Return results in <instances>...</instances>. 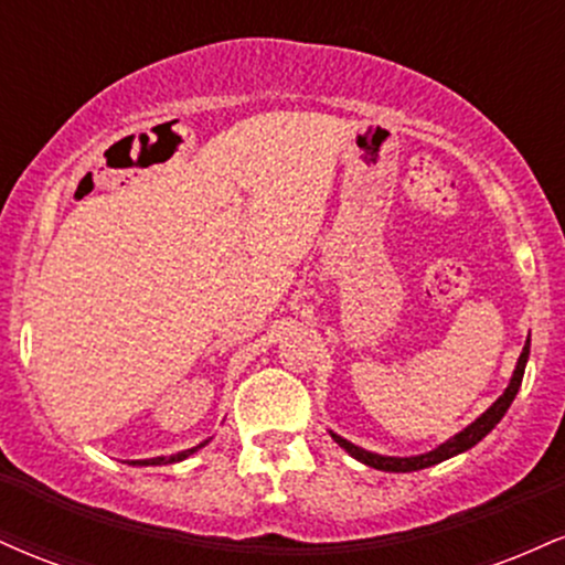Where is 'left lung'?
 I'll use <instances>...</instances> for the list:
<instances>
[{
  "instance_id": "1",
  "label": "left lung",
  "mask_w": 565,
  "mask_h": 565,
  "mask_svg": "<svg viewBox=\"0 0 565 565\" xmlns=\"http://www.w3.org/2000/svg\"><path fill=\"white\" fill-rule=\"evenodd\" d=\"M529 350H531V334H529L526 345H523L521 359H518L515 372H512V380H510L508 391L499 395L494 404L486 408V412L481 414V417L476 419V423H470L468 427H465L462 433H457V436L446 440V444H440L438 449H433V451H427V454H417V457H382V454L366 451V449H361V446L350 444V440H345L342 436H337V433H332V430H329V436H332V438L337 440V444H340L342 449H345V451L350 454V457H355V459H359V462H364V465H369V468H374V470H385V472H414V470L433 468V465L444 462V459L457 457V454L472 449V446H476L478 440H483L486 436H489L491 430H494L499 419L504 417V412H508L512 401H515L518 387H521V382H523V372H526Z\"/></svg>"
}]
</instances>
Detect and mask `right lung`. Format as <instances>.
<instances>
[{
  "label": "right lung",
  "mask_w": 565,
  "mask_h": 565,
  "mask_svg": "<svg viewBox=\"0 0 565 565\" xmlns=\"http://www.w3.org/2000/svg\"><path fill=\"white\" fill-rule=\"evenodd\" d=\"M210 444V440H204V444H199V446H193V449H185V451H180V454H172V457H153V459H132V462L129 465H172V462H180V459H185V457H191L193 451H199L201 446H206Z\"/></svg>",
  "instance_id": "add662e5"
}]
</instances>
